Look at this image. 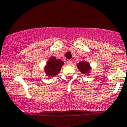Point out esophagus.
Masks as SVG:
<instances>
[{"mask_svg":"<svg viewBox=\"0 0 127 127\" xmlns=\"http://www.w3.org/2000/svg\"><path fill=\"white\" fill-rule=\"evenodd\" d=\"M72 63H73L72 60H69L67 61V65H71L72 64Z\"/></svg>","mask_w":127,"mask_h":127,"instance_id":"34e87169","label":"esophagus"}]
</instances>
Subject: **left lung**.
Returning a JSON list of instances; mask_svg holds the SVG:
<instances>
[{
  "mask_svg": "<svg viewBox=\"0 0 127 127\" xmlns=\"http://www.w3.org/2000/svg\"><path fill=\"white\" fill-rule=\"evenodd\" d=\"M77 67L81 71L82 73H86L90 70V65L88 63L84 62H81L78 63L77 64Z\"/></svg>",
  "mask_w": 127,
  "mask_h": 127,
  "instance_id": "1",
  "label": "left lung"
}]
</instances>
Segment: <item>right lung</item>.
Wrapping results in <instances>:
<instances>
[{"label": "right lung", "mask_w": 127, "mask_h": 127, "mask_svg": "<svg viewBox=\"0 0 127 127\" xmlns=\"http://www.w3.org/2000/svg\"><path fill=\"white\" fill-rule=\"evenodd\" d=\"M63 65L64 62L61 60H56L55 58H52L47 62L45 70L49 76H54L59 73Z\"/></svg>", "instance_id": "obj_1"}]
</instances>
